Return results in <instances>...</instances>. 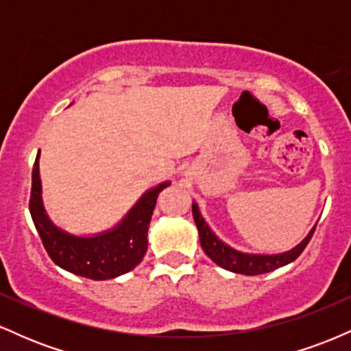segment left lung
Masks as SVG:
<instances>
[{"instance_id":"1","label":"left lung","mask_w":351,"mask_h":351,"mask_svg":"<svg viewBox=\"0 0 351 351\" xmlns=\"http://www.w3.org/2000/svg\"><path fill=\"white\" fill-rule=\"evenodd\" d=\"M193 217H195L196 228H198L199 232L201 247L208 254V257H211V261H215L217 265H221L226 271L244 274V276H259V274L276 271V269L282 267V265L295 261L304 252V249L307 247L313 232H315V228H313L312 232L297 247H293L289 252L279 254V256H254V254H243L239 251H234V249L224 244L223 241L217 239L215 232L208 228V224L201 217L196 203H193Z\"/></svg>"}]
</instances>
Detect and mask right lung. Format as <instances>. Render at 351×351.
I'll use <instances>...</instances> for the list:
<instances>
[{
    "label": "right lung",
    "instance_id": "add662e5",
    "mask_svg": "<svg viewBox=\"0 0 351 351\" xmlns=\"http://www.w3.org/2000/svg\"><path fill=\"white\" fill-rule=\"evenodd\" d=\"M38 158L39 155L33 167L29 211L44 249L54 264L92 280L114 279L135 269L147 252L148 224L156 198L170 183H162L148 191L114 231L95 237H74L59 231L44 213Z\"/></svg>",
    "mask_w": 351,
    "mask_h": 351
}]
</instances>
